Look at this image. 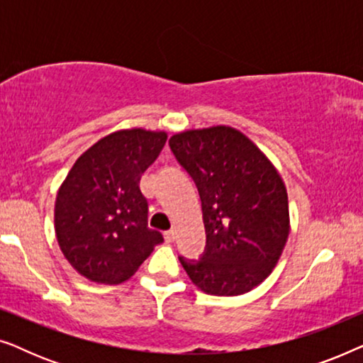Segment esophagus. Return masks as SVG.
Wrapping results in <instances>:
<instances>
[{
    "label": "esophagus",
    "instance_id": "esophagus-1",
    "mask_svg": "<svg viewBox=\"0 0 363 363\" xmlns=\"http://www.w3.org/2000/svg\"><path fill=\"white\" fill-rule=\"evenodd\" d=\"M175 235H177L175 230H168V231L163 233V238H165L167 242H172L173 240H175Z\"/></svg>",
    "mask_w": 363,
    "mask_h": 363
}]
</instances>
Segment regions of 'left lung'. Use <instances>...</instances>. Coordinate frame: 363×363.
<instances>
[{"mask_svg":"<svg viewBox=\"0 0 363 363\" xmlns=\"http://www.w3.org/2000/svg\"><path fill=\"white\" fill-rule=\"evenodd\" d=\"M168 143L196 183L206 231L205 255L200 261L180 256L183 269L206 294H246L271 274L289 236L279 172L228 125L175 133Z\"/></svg>","mask_w":363,"mask_h":363,"instance_id":"8db88e82","label":"left lung"}]
</instances>
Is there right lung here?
Listing matches in <instances>:
<instances>
[{"label":"right lung","instance_id":"right-lung-1","mask_svg":"<svg viewBox=\"0 0 363 363\" xmlns=\"http://www.w3.org/2000/svg\"><path fill=\"white\" fill-rule=\"evenodd\" d=\"M165 142L162 130L108 133L77 158L62 182L54 206L56 238L86 279L121 284L163 242L162 233L148 228L140 178Z\"/></svg>","mask_w":363,"mask_h":363}]
</instances>
